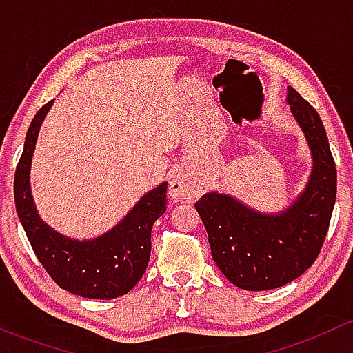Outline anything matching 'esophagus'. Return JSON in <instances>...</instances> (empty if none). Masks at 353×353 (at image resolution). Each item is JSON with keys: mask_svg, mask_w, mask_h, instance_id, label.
<instances>
[{"mask_svg": "<svg viewBox=\"0 0 353 353\" xmlns=\"http://www.w3.org/2000/svg\"><path fill=\"white\" fill-rule=\"evenodd\" d=\"M198 188L186 174L179 172L174 176V179L170 181L169 184V194L174 201H181V203H191L198 198Z\"/></svg>", "mask_w": 353, "mask_h": 353, "instance_id": "esophagus-1", "label": "esophagus"}]
</instances>
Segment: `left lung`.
Here are the masks:
<instances>
[{
    "label": "left lung",
    "instance_id": "8db88e82",
    "mask_svg": "<svg viewBox=\"0 0 353 353\" xmlns=\"http://www.w3.org/2000/svg\"><path fill=\"white\" fill-rule=\"evenodd\" d=\"M287 92V104L312 157L311 176L299 198L279 213H261L216 191L194 205L208 232L213 261L243 290L283 287L311 268L336 199V167L321 117L299 92L292 87Z\"/></svg>",
    "mask_w": 353,
    "mask_h": 353
}]
</instances>
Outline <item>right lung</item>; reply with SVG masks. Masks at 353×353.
Here are the masks:
<instances>
[{"mask_svg": "<svg viewBox=\"0 0 353 353\" xmlns=\"http://www.w3.org/2000/svg\"><path fill=\"white\" fill-rule=\"evenodd\" d=\"M52 102L32 119L15 170V208L35 256L59 287L88 299H116L143 276L152 251V227L165 212L167 183L140 198L117 225L94 239H71L39 216L30 191V165L39 130Z\"/></svg>", "mask_w": 353, "mask_h": 353, "instance_id": "obj_1", "label": "right lung"}]
</instances>
